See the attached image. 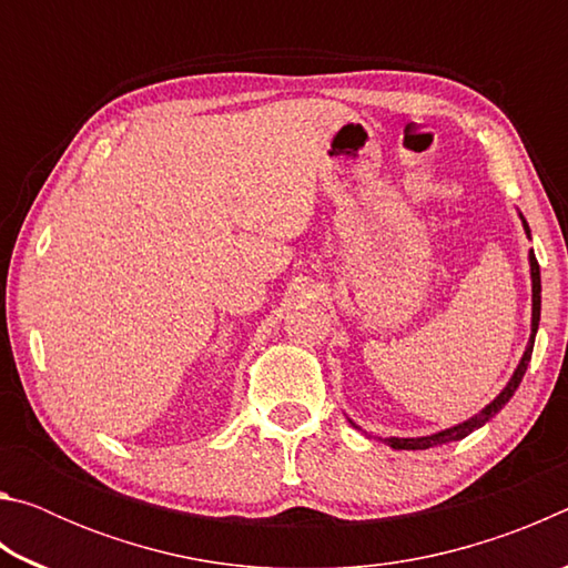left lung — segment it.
Masks as SVG:
<instances>
[{
  "label": "left lung",
  "mask_w": 568,
  "mask_h": 568,
  "mask_svg": "<svg viewBox=\"0 0 568 568\" xmlns=\"http://www.w3.org/2000/svg\"><path fill=\"white\" fill-rule=\"evenodd\" d=\"M524 220V217H521ZM524 227H526V235L531 233L524 220ZM528 261H531V283H534V311H531V338H528V345L524 351V358L518 363V368L514 371L511 381H508V386L498 393V396L488 403V406L478 413V416L468 418L464 423H458L454 428H446V430H438L434 436H420V438H386V444L396 450H423V448H434V446H444L450 444V440H460L466 438L468 434H474L476 428L484 426L486 420H491L498 410H501L508 400H511L514 390L518 388V383H521L524 373L528 368V361H531V353H534V338H536V331H538V318H541V271H538V263H536V255L534 250L528 253Z\"/></svg>",
  "instance_id": "1"
}]
</instances>
